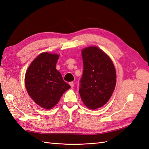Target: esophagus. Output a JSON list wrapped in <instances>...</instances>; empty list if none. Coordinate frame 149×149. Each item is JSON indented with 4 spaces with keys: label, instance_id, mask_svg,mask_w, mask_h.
<instances>
[{
    "label": "esophagus",
    "instance_id": "1",
    "mask_svg": "<svg viewBox=\"0 0 149 149\" xmlns=\"http://www.w3.org/2000/svg\"><path fill=\"white\" fill-rule=\"evenodd\" d=\"M70 85L71 88H73V86H74V85L73 82H70Z\"/></svg>",
    "mask_w": 149,
    "mask_h": 149
}]
</instances>
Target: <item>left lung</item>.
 Returning <instances> with one entry per match:
<instances>
[{"mask_svg":"<svg viewBox=\"0 0 149 149\" xmlns=\"http://www.w3.org/2000/svg\"><path fill=\"white\" fill-rule=\"evenodd\" d=\"M83 72L79 92L85 106L96 109L106 104L116 83L114 64L107 54L96 46L81 51Z\"/></svg>","mask_w":149,"mask_h":149,"instance_id":"8db88e82","label":"left lung"}]
</instances>
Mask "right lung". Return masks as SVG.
Returning a JSON list of instances; mask_svg holds the SVG:
<instances>
[{"label":"right lung","mask_w":149,"mask_h":149,"mask_svg":"<svg viewBox=\"0 0 149 149\" xmlns=\"http://www.w3.org/2000/svg\"><path fill=\"white\" fill-rule=\"evenodd\" d=\"M59 57L56 54L41 53L33 61L25 74L28 95L45 109L55 106L63 94L71 87L56 68Z\"/></svg>","instance_id":"add662e5"}]
</instances>
